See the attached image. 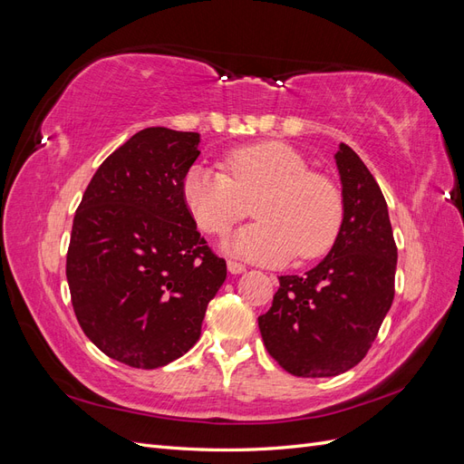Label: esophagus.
<instances>
[{
  "instance_id": "esophagus-1",
  "label": "esophagus",
  "mask_w": 464,
  "mask_h": 464,
  "mask_svg": "<svg viewBox=\"0 0 464 464\" xmlns=\"http://www.w3.org/2000/svg\"><path fill=\"white\" fill-rule=\"evenodd\" d=\"M228 273L230 275H242V273H246V265L236 263V261H228Z\"/></svg>"
}]
</instances>
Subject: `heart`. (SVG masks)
Instances as JSON below:
<instances>
[{
  "label": "heart",
  "mask_w": 464,
  "mask_h": 464,
  "mask_svg": "<svg viewBox=\"0 0 464 464\" xmlns=\"http://www.w3.org/2000/svg\"><path fill=\"white\" fill-rule=\"evenodd\" d=\"M227 170L193 164L181 181L195 224L207 234L228 232L256 201L257 222L222 244L234 257L285 263L325 254L343 224V198L331 179L310 172L302 154L283 141H261L228 152Z\"/></svg>",
  "instance_id": "obj_1"
}]
</instances>
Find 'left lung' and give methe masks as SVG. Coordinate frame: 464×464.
<instances>
[{
  "mask_svg": "<svg viewBox=\"0 0 464 464\" xmlns=\"http://www.w3.org/2000/svg\"><path fill=\"white\" fill-rule=\"evenodd\" d=\"M343 224L329 254L304 276L278 278L271 310L259 315L269 354L298 377H333L368 354L395 298L397 246L375 178L341 143Z\"/></svg>",
  "mask_w": 464,
  "mask_h": 464,
  "instance_id": "8db88e82",
  "label": "left lung"
}]
</instances>
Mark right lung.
Returning <instances> with one entry per match:
<instances>
[{"instance_id": "obj_1", "label": "right lung", "mask_w": 464, "mask_h": 464, "mask_svg": "<svg viewBox=\"0 0 464 464\" xmlns=\"http://www.w3.org/2000/svg\"><path fill=\"white\" fill-rule=\"evenodd\" d=\"M199 133L147 128L101 164L67 249L81 329L110 358L154 370L199 341L227 261L208 249L181 199Z\"/></svg>"}]
</instances>
